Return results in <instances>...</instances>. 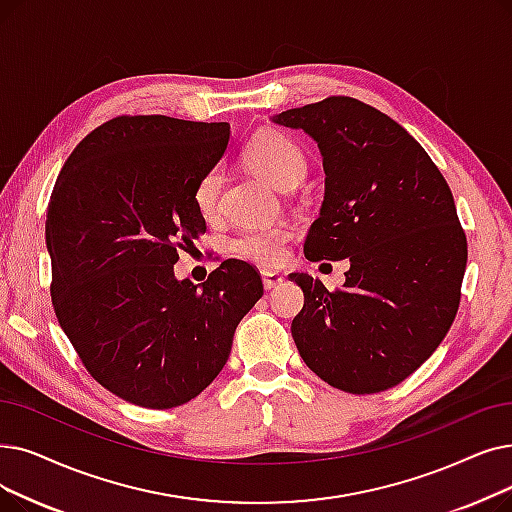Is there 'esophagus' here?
<instances>
[{"label": "esophagus", "instance_id": "1", "mask_svg": "<svg viewBox=\"0 0 512 512\" xmlns=\"http://www.w3.org/2000/svg\"><path fill=\"white\" fill-rule=\"evenodd\" d=\"M261 280H263V288L265 291H272L278 284H282V276L278 272H270V270H261Z\"/></svg>", "mask_w": 512, "mask_h": 512}]
</instances>
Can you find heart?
<instances>
[{
	"instance_id": "obj_1",
	"label": "heart",
	"mask_w": 512,
	"mask_h": 512,
	"mask_svg": "<svg viewBox=\"0 0 512 512\" xmlns=\"http://www.w3.org/2000/svg\"><path fill=\"white\" fill-rule=\"evenodd\" d=\"M244 161L265 182H270L282 192L297 188L307 173V159L303 150L291 138L274 131L261 133L259 138H255L244 152ZM221 184H224V173L219 167H213L198 177L192 192L198 213L205 217L215 213ZM286 238L288 232L284 228H249L232 238L230 249L244 261L270 265L282 259Z\"/></svg>"
}]
</instances>
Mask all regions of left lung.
Segmentation results:
<instances>
[{"label": "left lung", "instance_id": "obj_1", "mask_svg": "<svg viewBox=\"0 0 512 512\" xmlns=\"http://www.w3.org/2000/svg\"><path fill=\"white\" fill-rule=\"evenodd\" d=\"M316 140L324 203L305 257L349 259L337 291L291 274L305 295L291 332L303 362L347 393H379L431 358L456 318L466 236L454 196L410 133L360 100L330 96L272 119Z\"/></svg>", "mask_w": 512, "mask_h": 512}]
</instances>
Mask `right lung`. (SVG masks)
Instances as JSON below:
<instances>
[{
	"mask_svg": "<svg viewBox=\"0 0 512 512\" xmlns=\"http://www.w3.org/2000/svg\"><path fill=\"white\" fill-rule=\"evenodd\" d=\"M228 140V123L115 117L77 144L52 190L56 318L87 372L129 404L167 410L207 389L263 295L240 259L203 284L173 274L180 249L207 230L192 192Z\"/></svg>",
	"mask_w": 512,
	"mask_h": 512,
	"instance_id": "add662e5",
	"label": "right lung"
}]
</instances>
